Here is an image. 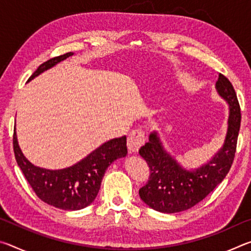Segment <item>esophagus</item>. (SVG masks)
<instances>
[{
  "label": "esophagus",
  "mask_w": 251,
  "mask_h": 251,
  "mask_svg": "<svg viewBox=\"0 0 251 251\" xmlns=\"http://www.w3.org/2000/svg\"><path fill=\"white\" fill-rule=\"evenodd\" d=\"M144 143H145V133L142 129H134L128 135L127 138V146H128L129 152H137L139 148H141Z\"/></svg>",
  "instance_id": "esophagus-1"
}]
</instances>
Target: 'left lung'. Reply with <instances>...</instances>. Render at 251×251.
<instances>
[{"label":"left lung","instance_id":"8db88e82","mask_svg":"<svg viewBox=\"0 0 251 251\" xmlns=\"http://www.w3.org/2000/svg\"><path fill=\"white\" fill-rule=\"evenodd\" d=\"M216 91L229 106L227 131L223 146L197 168H185L165 150L157 130L151 131L139 155L151 169L150 180L139 189V197L154 210L175 214L189 209L206 198L230 169L240 128V107L229 79L219 74Z\"/></svg>","mask_w":251,"mask_h":251}]
</instances>
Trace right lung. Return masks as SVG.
Masks as SVG:
<instances>
[{"label": "right lung", "mask_w": 251, "mask_h": 251, "mask_svg": "<svg viewBox=\"0 0 251 251\" xmlns=\"http://www.w3.org/2000/svg\"><path fill=\"white\" fill-rule=\"evenodd\" d=\"M74 55L73 52L49 59L39 66L27 82ZM13 147L16 161L41 201L64 210H79L95 201L106 169L113 161L127 155L126 136L113 138L70 167L46 169L32 164L21 151L16 128Z\"/></svg>", "instance_id": "add662e5"}]
</instances>
